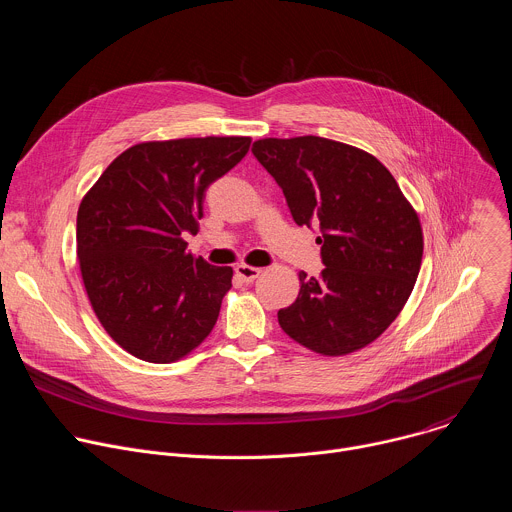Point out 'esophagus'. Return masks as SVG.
Instances as JSON below:
<instances>
[{"label":"esophagus","mask_w":512,"mask_h":512,"mask_svg":"<svg viewBox=\"0 0 512 512\" xmlns=\"http://www.w3.org/2000/svg\"><path fill=\"white\" fill-rule=\"evenodd\" d=\"M235 273H237L245 283H251V281H255V279L261 275V269H259V267H251V265H237V267H235Z\"/></svg>","instance_id":"esophagus-1"}]
</instances>
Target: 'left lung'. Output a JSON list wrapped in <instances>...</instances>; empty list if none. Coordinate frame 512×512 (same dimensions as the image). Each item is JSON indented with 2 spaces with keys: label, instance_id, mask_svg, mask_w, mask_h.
Masks as SVG:
<instances>
[{
  "label": "left lung",
  "instance_id": "8db88e82",
  "mask_svg": "<svg viewBox=\"0 0 512 512\" xmlns=\"http://www.w3.org/2000/svg\"><path fill=\"white\" fill-rule=\"evenodd\" d=\"M253 156L283 190L296 225H320L318 277L300 273L298 300L279 310L302 346L342 356L377 340L409 300L423 257L419 216L371 154L318 137H267Z\"/></svg>",
  "mask_w": 512,
  "mask_h": 512
}]
</instances>
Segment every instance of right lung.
Listing matches in <instances>:
<instances>
[{
    "label": "right lung",
    "instance_id": "1",
    "mask_svg": "<svg viewBox=\"0 0 512 512\" xmlns=\"http://www.w3.org/2000/svg\"><path fill=\"white\" fill-rule=\"evenodd\" d=\"M251 137L145 141L117 156L85 194L77 255L107 334L145 362H174L214 328L233 269L186 251L206 188L249 152Z\"/></svg>",
    "mask_w": 512,
    "mask_h": 512
}]
</instances>
